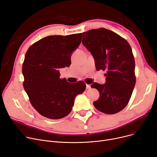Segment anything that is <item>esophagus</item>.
<instances>
[{"instance_id": "34e87169", "label": "esophagus", "mask_w": 157, "mask_h": 157, "mask_svg": "<svg viewBox=\"0 0 157 157\" xmlns=\"http://www.w3.org/2000/svg\"><path fill=\"white\" fill-rule=\"evenodd\" d=\"M86 89H90V85H89V84H86Z\"/></svg>"}]
</instances>
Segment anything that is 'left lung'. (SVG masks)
Wrapping results in <instances>:
<instances>
[{"label": "left lung", "mask_w": 157, "mask_h": 157, "mask_svg": "<svg viewBox=\"0 0 157 157\" xmlns=\"http://www.w3.org/2000/svg\"><path fill=\"white\" fill-rule=\"evenodd\" d=\"M82 44L93 55L96 70L107 71L104 84L94 82L90 86L99 92L94 107L106 114L121 112L129 101L136 84L135 61L129 44L101 28L83 33Z\"/></svg>", "instance_id": "1"}]
</instances>
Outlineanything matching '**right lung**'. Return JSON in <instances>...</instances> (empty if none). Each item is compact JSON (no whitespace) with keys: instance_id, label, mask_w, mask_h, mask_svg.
Masks as SVG:
<instances>
[{"instance_id":"obj_1","label":"right lung","mask_w":157,"mask_h":157,"mask_svg":"<svg viewBox=\"0 0 157 157\" xmlns=\"http://www.w3.org/2000/svg\"><path fill=\"white\" fill-rule=\"evenodd\" d=\"M82 33L51 35L31 45L22 67L23 87L33 107L41 115L59 119L71 111L78 94L86 89L82 81L71 84L59 78V68L68 67L81 43Z\"/></svg>"}]
</instances>
